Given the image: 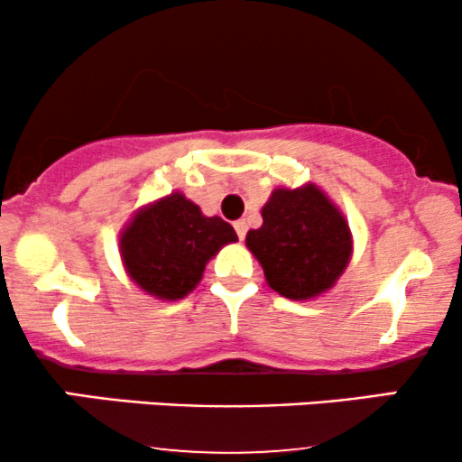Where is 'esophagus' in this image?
Returning a JSON list of instances; mask_svg holds the SVG:
<instances>
[{
	"instance_id": "obj_1",
	"label": "esophagus",
	"mask_w": 462,
	"mask_h": 462,
	"mask_svg": "<svg viewBox=\"0 0 462 462\" xmlns=\"http://www.w3.org/2000/svg\"><path fill=\"white\" fill-rule=\"evenodd\" d=\"M235 230H236V235H238V238H241V241H243V238H245V235H247V224H245V221H235Z\"/></svg>"
}]
</instances>
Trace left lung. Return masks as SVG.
<instances>
[{
	"instance_id": "left-lung-1",
	"label": "left lung",
	"mask_w": 462,
	"mask_h": 462,
	"mask_svg": "<svg viewBox=\"0 0 462 462\" xmlns=\"http://www.w3.org/2000/svg\"><path fill=\"white\" fill-rule=\"evenodd\" d=\"M245 243L269 286L289 300H309L330 289L352 254L346 219L312 184L273 190L263 208V226L249 230Z\"/></svg>"
}]
</instances>
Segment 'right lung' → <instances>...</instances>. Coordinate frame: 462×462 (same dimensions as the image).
<instances>
[{"label":"right lung","instance_id":"add662e5","mask_svg":"<svg viewBox=\"0 0 462 462\" xmlns=\"http://www.w3.org/2000/svg\"><path fill=\"white\" fill-rule=\"evenodd\" d=\"M236 232L221 217H204L199 206L173 193L134 217L121 236L130 278L147 293L180 300L195 289L206 263Z\"/></svg>","mask_w":462,"mask_h":462}]
</instances>
